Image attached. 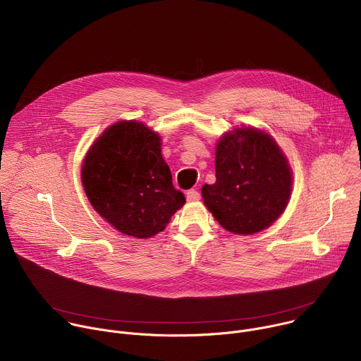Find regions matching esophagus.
<instances>
[{
	"label": "esophagus",
	"mask_w": 361,
	"mask_h": 361,
	"mask_svg": "<svg viewBox=\"0 0 361 361\" xmlns=\"http://www.w3.org/2000/svg\"><path fill=\"white\" fill-rule=\"evenodd\" d=\"M185 197H187V201H198L201 198V195L197 190H188L185 192Z\"/></svg>",
	"instance_id": "obj_1"
}]
</instances>
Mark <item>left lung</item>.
Segmentation results:
<instances>
[{
	"mask_svg": "<svg viewBox=\"0 0 361 361\" xmlns=\"http://www.w3.org/2000/svg\"><path fill=\"white\" fill-rule=\"evenodd\" d=\"M293 173L276 140L263 130L227 131L216 147V183L201 188L205 207L230 233L270 227L286 210Z\"/></svg>",
	"mask_w": 361,
	"mask_h": 361,
	"instance_id": "left-lung-1",
	"label": "left lung"
}]
</instances>
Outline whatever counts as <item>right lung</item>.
Wrapping results in <instances>:
<instances>
[{
  "instance_id": "add662e5",
  "label": "right lung",
  "mask_w": 361,
  "mask_h": 361,
  "mask_svg": "<svg viewBox=\"0 0 361 361\" xmlns=\"http://www.w3.org/2000/svg\"><path fill=\"white\" fill-rule=\"evenodd\" d=\"M81 181L92 209L135 238L163 231L185 197L173 185L161 137L141 121H117L87 151Z\"/></svg>"
}]
</instances>
